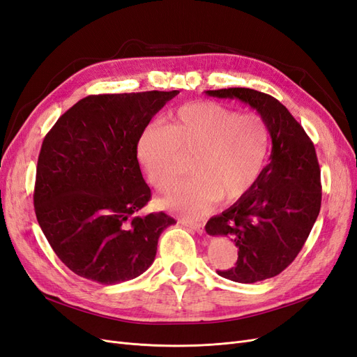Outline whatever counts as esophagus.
<instances>
[{
	"label": "esophagus",
	"mask_w": 357,
	"mask_h": 357,
	"mask_svg": "<svg viewBox=\"0 0 357 357\" xmlns=\"http://www.w3.org/2000/svg\"><path fill=\"white\" fill-rule=\"evenodd\" d=\"M180 223L183 226H186V228H190L193 231H197L198 234H204V226L201 223H197V222H192V220H188V219H180Z\"/></svg>",
	"instance_id": "1"
}]
</instances>
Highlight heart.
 <instances>
[{"instance_id":"heart-1","label":"heart","mask_w":357,"mask_h":357,"mask_svg":"<svg viewBox=\"0 0 357 357\" xmlns=\"http://www.w3.org/2000/svg\"><path fill=\"white\" fill-rule=\"evenodd\" d=\"M269 129L255 113L236 114L215 102L180 107L164 125L153 123L139 137L138 156L153 185L164 190L190 156L192 176L169 188L167 208L198 218L223 198L238 199L250 190L268 158Z\"/></svg>"}]
</instances>
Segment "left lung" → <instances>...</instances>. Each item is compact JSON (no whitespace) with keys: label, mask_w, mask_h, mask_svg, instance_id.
<instances>
[{"label":"left lung","mask_w":357,"mask_h":357,"mask_svg":"<svg viewBox=\"0 0 357 357\" xmlns=\"http://www.w3.org/2000/svg\"><path fill=\"white\" fill-rule=\"evenodd\" d=\"M205 93L250 105L266 122L273 139L269 164L255 186L205 225L208 235L229 236L238 247L235 266L218 274L236 283L262 282L295 261L317 219L321 185L316 149L304 128L271 95L247 88Z\"/></svg>","instance_id":"obj_1"}]
</instances>
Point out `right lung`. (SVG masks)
Here are the masks:
<instances>
[{
	"instance_id": "right-lung-1",
	"label": "right lung",
	"mask_w": 357,
	"mask_h": 357,
	"mask_svg": "<svg viewBox=\"0 0 357 357\" xmlns=\"http://www.w3.org/2000/svg\"><path fill=\"white\" fill-rule=\"evenodd\" d=\"M178 91L89 95L43 139L36 215L53 252L74 274L100 284L142 275L153 264L165 213L134 215L150 201L137 159L139 137Z\"/></svg>"
}]
</instances>
